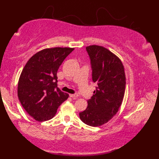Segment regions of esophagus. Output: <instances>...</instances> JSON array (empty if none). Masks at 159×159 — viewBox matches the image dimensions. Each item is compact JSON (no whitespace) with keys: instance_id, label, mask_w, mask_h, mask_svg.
<instances>
[{"instance_id":"esophagus-1","label":"esophagus","mask_w":159,"mask_h":159,"mask_svg":"<svg viewBox=\"0 0 159 159\" xmlns=\"http://www.w3.org/2000/svg\"><path fill=\"white\" fill-rule=\"evenodd\" d=\"M69 96H70L71 98H77L78 97V95H77V94H70V95H69Z\"/></svg>"}]
</instances>
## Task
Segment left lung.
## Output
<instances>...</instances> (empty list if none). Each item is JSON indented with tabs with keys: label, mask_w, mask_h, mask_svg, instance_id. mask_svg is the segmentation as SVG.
<instances>
[{
	"label": "left lung",
	"mask_w": 159,
	"mask_h": 159,
	"mask_svg": "<svg viewBox=\"0 0 159 159\" xmlns=\"http://www.w3.org/2000/svg\"><path fill=\"white\" fill-rule=\"evenodd\" d=\"M86 50L90 58L93 81L98 87L88 107L80 113L86 125L99 127L107 123L118 112L125 92V67L118 56L101 45H89Z\"/></svg>",
	"instance_id": "1"
}]
</instances>
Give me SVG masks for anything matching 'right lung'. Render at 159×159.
<instances>
[{
    "instance_id": "add662e5",
    "label": "right lung",
    "mask_w": 159,
    "mask_h": 159,
    "mask_svg": "<svg viewBox=\"0 0 159 159\" xmlns=\"http://www.w3.org/2000/svg\"><path fill=\"white\" fill-rule=\"evenodd\" d=\"M74 48H50L38 51L28 60L18 82L17 94L30 116L38 121L51 119L69 98L57 88V71Z\"/></svg>"
}]
</instances>
